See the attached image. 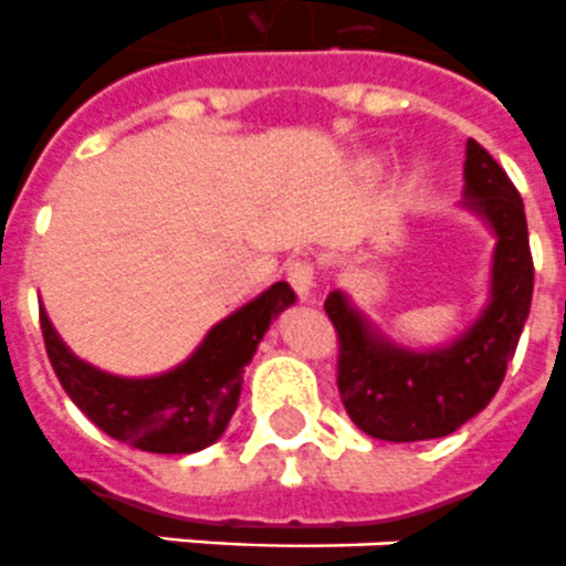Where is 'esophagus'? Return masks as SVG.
<instances>
[{
	"label": "esophagus",
	"mask_w": 566,
	"mask_h": 566,
	"mask_svg": "<svg viewBox=\"0 0 566 566\" xmlns=\"http://www.w3.org/2000/svg\"><path fill=\"white\" fill-rule=\"evenodd\" d=\"M287 282L293 284V291L298 293L302 298L313 296V287H316V268H313V261L307 259H296L287 264Z\"/></svg>",
	"instance_id": "esophagus-1"
}]
</instances>
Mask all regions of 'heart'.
<instances>
[{
  "mask_svg": "<svg viewBox=\"0 0 566 566\" xmlns=\"http://www.w3.org/2000/svg\"><path fill=\"white\" fill-rule=\"evenodd\" d=\"M368 164H371V166H379V164H382V160H379V158H371V160H368ZM411 178H415V180H417V178H420V175H417V172H415V175H411Z\"/></svg>",
  "mask_w": 566,
  "mask_h": 566,
  "instance_id": "obj_1",
  "label": "heart"
}]
</instances>
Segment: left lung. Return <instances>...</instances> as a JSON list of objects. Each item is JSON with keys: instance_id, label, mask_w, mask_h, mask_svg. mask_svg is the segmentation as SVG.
Here are the masks:
<instances>
[{"instance_id": "1", "label": "left lung", "mask_w": 566, "mask_h": 566, "mask_svg": "<svg viewBox=\"0 0 566 566\" xmlns=\"http://www.w3.org/2000/svg\"><path fill=\"white\" fill-rule=\"evenodd\" d=\"M495 235L489 296L478 319L440 348H408L334 291L327 319L339 336V394L350 420L377 440L415 443L458 431L501 388L533 305V255L524 201L497 160L467 140L463 201Z\"/></svg>"}]
</instances>
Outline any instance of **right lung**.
<instances>
[{
	"mask_svg": "<svg viewBox=\"0 0 566 566\" xmlns=\"http://www.w3.org/2000/svg\"><path fill=\"white\" fill-rule=\"evenodd\" d=\"M291 305H296L291 284H270L212 325L184 363L151 377H120L80 359L60 339L45 307L40 325L56 379L97 429L144 452L192 454L224 434L239 406L244 368L275 316Z\"/></svg>",
	"mask_w": 566,
	"mask_h": 566,
	"instance_id": "1",
	"label": "right lung"
}]
</instances>
